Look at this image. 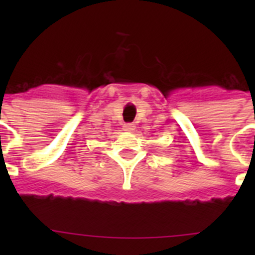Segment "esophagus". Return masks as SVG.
Instances as JSON below:
<instances>
[{
    "label": "esophagus",
    "mask_w": 255,
    "mask_h": 255,
    "mask_svg": "<svg viewBox=\"0 0 255 255\" xmlns=\"http://www.w3.org/2000/svg\"><path fill=\"white\" fill-rule=\"evenodd\" d=\"M134 129H135L134 123H126L125 125V130H127V132H134Z\"/></svg>",
    "instance_id": "esophagus-1"
}]
</instances>
